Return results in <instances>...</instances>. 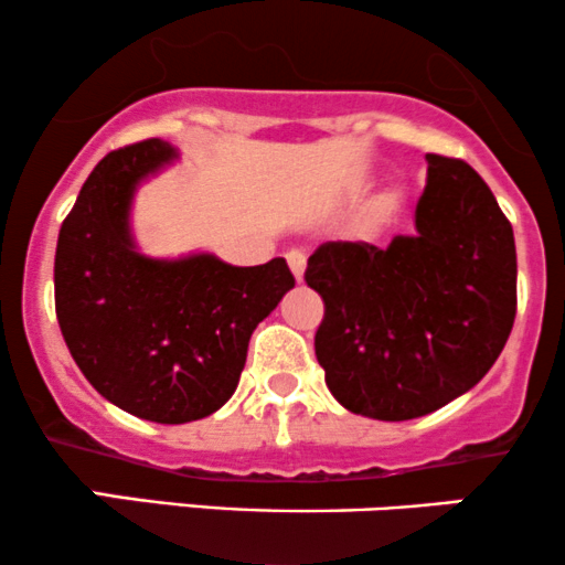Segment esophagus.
Listing matches in <instances>:
<instances>
[{
  "label": "esophagus",
  "instance_id": "1",
  "mask_svg": "<svg viewBox=\"0 0 565 565\" xmlns=\"http://www.w3.org/2000/svg\"><path fill=\"white\" fill-rule=\"evenodd\" d=\"M287 263H289L291 274H295L297 281H302L305 263H308V257H305V252H302V249H289V252H287Z\"/></svg>",
  "mask_w": 565,
  "mask_h": 565
}]
</instances>
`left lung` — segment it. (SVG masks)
Instances as JSON below:
<instances>
[{
	"mask_svg": "<svg viewBox=\"0 0 565 565\" xmlns=\"http://www.w3.org/2000/svg\"><path fill=\"white\" fill-rule=\"evenodd\" d=\"M408 236L327 242L305 284L323 300L316 359L353 414L423 417L494 366L518 305L512 225L468 161L427 153Z\"/></svg>",
	"mask_w": 565,
	"mask_h": 565,
	"instance_id": "obj_1",
	"label": "left lung"
}]
</instances>
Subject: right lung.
<instances>
[{"label": "right lung", "instance_id": "right-lung-1", "mask_svg": "<svg viewBox=\"0 0 565 565\" xmlns=\"http://www.w3.org/2000/svg\"><path fill=\"white\" fill-rule=\"evenodd\" d=\"M170 159V142L148 138L95 167L57 236L55 313L103 398L140 419L183 425L231 398L252 332L295 276L284 257L236 268L212 255H138L127 223L135 183Z\"/></svg>", "mask_w": 565, "mask_h": 565}]
</instances>
